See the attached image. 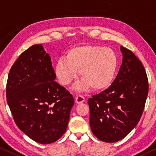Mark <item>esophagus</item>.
Instances as JSON below:
<instances>
[{
  "label": "esophagus",
  "mask_w": 156,
  "mask_h": 156,
  "mask_svg": "<svg viewBox=\"0 0 156 156\" xmlns=\"http://www.w3.org/2000/svg\"><path fill=\"white\" fill-rule=\"evenodd\" d=\"M75 101L77 104H80V103H82L85 101V98L81 95H77L76 96Z\"/></svg>",
  "instance_id": "esophagus-1"
}]
</instances>
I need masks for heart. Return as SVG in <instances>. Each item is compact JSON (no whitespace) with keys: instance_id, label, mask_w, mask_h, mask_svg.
<instances>
[{"instance_id":"heart-1","label":"heart","mask_w":156,"mask_h":156,"mask_svg":"<svg viewBox=\"0 0 156 156\" xmlns=\"http://www.w3.org/2000/svg\"><path fill=\"white\" fill-rule=\"evenodd\" d=\"M119 58L111 48L97 45H81L71 48L64 58H60L54 67L59 83L66 86L80 71L83 81L75 86L79 90L90 86L95 90H105L112 84L116 75Z\"/></svg>"}]
</instances>
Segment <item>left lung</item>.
Wrapping results in <instances>:
<instances>
[{
  "label": "left lung",
  "mask_w": 156,
  "mask_h": 156,
  "mask_svg": "<svg viewBox=\"0 0 156 156\" xmlns=\"http://www.w3.org/2000/svg\"><path fill=\"white\" fill-rule=\"evenodd\" d=\"M120 49L123 60L116 79L107 89L88 100L92 133L109 143L122 140L137 125L148 92L142 62L130 50L123 46Z\"/></svg>",
  "instance_id": "obj_1"
}]
</instances>
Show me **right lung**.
<instances>
[{
  "instance_id": "obj_1",
  "label": "right lung",
  "mask_w": 156,
  "mask_h": 156,
  "mask_svg": "<svg viewBox=\"0 0 156 156\" xmlns=\"http://www.w3.org/2000/svg\"><path fill=\"white\" fill-rule=\"evenodd\" d=\"M56 77L49 55L42 44H35L16 59L7 81V102L16 125L43 144L66 133L74 105L73 95Z\"/></svg>"
}]
</instances>
